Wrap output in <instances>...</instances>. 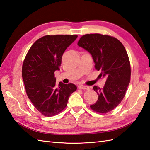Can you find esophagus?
I'll list each match as a JSON object with an SVG mask.
<instances>
[{"mask_svg":"<svg viewBox=\"0 0 150 150\" xmlns=\"http://www.w3.org/2000/svg\"><path fill=\"white\" fill-rule=\"evenodd\" d=\"M78 88L80 89H89V87L88 86H83V85H79L78 86Z\"/></svg>","mask_w":150,"mask_h":150,"instance_id":"1","label":"esophagus"}]
</instances>
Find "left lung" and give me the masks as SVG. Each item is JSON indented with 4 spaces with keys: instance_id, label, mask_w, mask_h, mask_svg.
Returning a JSON list of instances; mask_svg holds the SVG:
<instances>
[{
    "instance_id": "8db88e82",
    "label": "left lung",
    "mask_w": 150,
    "mask_h": 150,
    "mask_svg": "<svg viewBox=\"0 0 150 150\" xmlns=\"http://www.w3.org/2000/svg\"><path fill=\"white\" fill-rule=\"evenodd\" d=\"M78 45L91 54L100 75L107 78L102 89L94 86L98 95L90 107L96 112L107 113L115 109L125 97L130 81V63L123 45L116 38L100 34L82 36Z\"/></svg>"
}]
</instances>
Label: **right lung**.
I'll use <instances>...</instances> for the list:
<instances>
[{"mask_svg":"<svg viewBox=\"0 0 150 150\" xmlns=\"http://www.w3.org/2000/svg\"><path fill=\"white\" fill-rule=\"evenodd\" d=\"M77 35L45 36L35 41L24 59L22 78L28 98L45 116L58 114L67 107L74 83L55 85L54 72L59 70L62 54Z\"/></svg>","mask_w":150,"mask_h":150,"instance_id":"right-lung-1","label":"right lung"}]
</instances>
